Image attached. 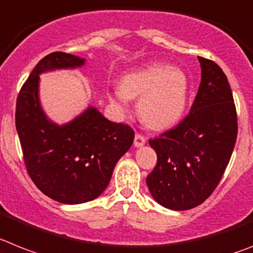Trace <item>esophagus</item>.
Segmentation results:
<instances>
[{
    "mask_svg": "<svg viewBox=\"0 0 253 253\" xmlns=\"http://www.w3.org/2000/svg\"><path fill=\"white\" fill-rule=\"evenodd\" d=\"M146 144V138L142 134H135L134 137V146L135 147H142Z\"/></svg>",
    "mask_w": 253,
    "mask_h": 253,
    "instance_id": "obj_1",
    "label": "esophagus"
}]
</instances>
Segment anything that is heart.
<instances>
[{"mask_svg":"<svg viewBox=\"0 0 253 253\" xmlns=\"http://www.w3.org/2000/svg\"><path fill=\"white\" fill-rule=\"evenodd\" d=\"M188 97L189 81L184 71L156 62L125 74L120 81V89L110 94V100L125 110L129 98H139L138 112L142 122L161 130L183 118Z\"/></svg>","mask_w":253,"mask_h":253,"instance_id":"1","label":"heart"}]
</instances>
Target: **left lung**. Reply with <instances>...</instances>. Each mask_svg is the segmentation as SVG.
<instances>
[{"instance_id": "left-lung-1", "label": "left lung", "mask_w": 253, "mask_h": 253, "mask_svg": "<svg viewBox=\"0 0 253 253\" xmlns=\"http://www.w3.org/2000/svg\"><path fill=\"white\" fill-rule=\"evenodd\" d=\"M201 83L189 115L150 139L157 164L147 176L157 204L183 211L210 197L229 164L237 141V112L228 78L211 60L198 57Z\"/></svg>"}]
</instances>
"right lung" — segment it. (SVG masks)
Returning <instances> with one entry per match:
<instances>
[{
    "label": "right lung",
    "mask_w": 253,
    "mask_h": 253,
    "mask_svg": "<svg viewBox=\"0 0 253 253\" xmlns=\"http://www.w3.org/2000/svg\"><path fill=\"white\" fill-rule=\"evenodd\" d=\"M87 60L65 52L43 57L21 88L15 124L28 174L40 191L65 205L97 198L111 180L120 157L134 141L129 125L110 122L94 106L57 124L41 103L40 75L83 68Z\"/></svg>",
    "instance_id": "obj_1"
}]
</instances>
